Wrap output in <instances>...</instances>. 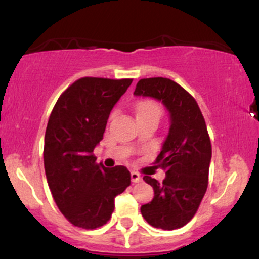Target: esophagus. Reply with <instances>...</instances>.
<instances>
[{
	"label": "esophagus",
	"instance_id": "34e87169",
	"mask_svg": "<svg viewBox=\"0 0 259 259\" xmlns=\"http://www.w3.org/2000/svg\"><path fill=\"white\" fill-rule=\"evenodd\" d=\"M130 177H132L133 183H141V181H142L141 175H140L139 173H136V171H132Z\"/></svg>",
	"mask_w": 259,
	"mask_h": 259
}]
</instances>
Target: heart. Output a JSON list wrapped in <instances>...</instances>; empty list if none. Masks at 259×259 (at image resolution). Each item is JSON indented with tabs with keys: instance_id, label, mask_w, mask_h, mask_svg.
Instances as JSON below:
<instances>
[{
	"instance_id": "heart-1",
	"label": "heart",
	"mask_w": 259,
	"mask_h": 259,
	"mask_svg": "<svg viewBox=\"0 0 259 259\" xmlns=\"http://www.w3.org/2000/svg\"><path fill=\"white\" fill-rule=\"evenodd\" d=\"M138 114H154V115H160V107L157 105L154 101H142L138 105Z\"/></svg>"
}]
</instances>
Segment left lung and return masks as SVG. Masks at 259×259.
Wrapping results in <instances>:
<instances>
[{
    "mask_svg": "<svg viewBox=\"0 0 259 259\" xmlns=\"http://www.w3.org/2000/svg\"><path fill=\"white\" fill-rule=\"evenodd\" d=\"M134 95L159 101L169 113L168 135L156 159L165 178L159 183L144 177L154 196L141 214L154 228L179 229L197 212L208 186L212 146L206 121L194 97L170 79H141Z\"/></svg>",
    "mask_w": 259,
    "mask_h": 259,
    "instance_id": "1",
    "label": "left lung"
}]
</instances>
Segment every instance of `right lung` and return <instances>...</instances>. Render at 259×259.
Listing matches in <instances>:
<instances>
[{
  "instance_id": "right-lung-1",
  "label": "right lung",
  "mask_w": 259,
  "mask_h": 259,
  "mask_svg": "<svg viewBox=\"0 0 259 259\" xmlns=\"http://www.w3.org/2000/svg\"><path fill=\"white\" fill-rule=\"evenodd\" d=\"M133 79L81 78L59 96L45 134L44 164L56 204L73 225L102 227L114 210V198L130 185L123 165L106 168L92 154L107 120Z\"/></svg>"
}]
</instances>
